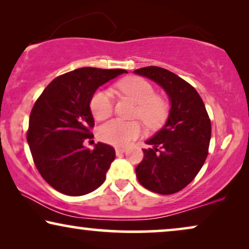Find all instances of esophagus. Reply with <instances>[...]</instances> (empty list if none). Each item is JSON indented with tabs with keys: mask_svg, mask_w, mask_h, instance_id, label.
I'll return each instance as SVG.
<instances>
[{
	"mask_svg": "<svg viewBox=\"0 0 249 249\" xmlns=\"http://www.w3.org/2000/svg\"><path fill=\"white\" fill-rule=\"evenodd\" d=\"M125 152V148L124 147H117L115 148V153H117V155H120L122 153Z\"/></svg>",
	"mask_w": 249,
	"mask_h": 249,
	"instance_id": "1",
	"label": "esophagus"
}]
</instances>
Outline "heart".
Returning a JSON list of instances; mask_svg holds the SVG:
<instances>
[{"mask_svg":"<svg viewBox=\"0 0 249 249\" xmlns=\"http://www.w3.org/2000/svg\"><path fill=\"white\" fill-rule=\"evenodd\" d=\"M117 88L138 104L137 115L149 128H158L168 117L169 105L164 98L156 96L155 89L147 80L139 77H128L119 81ZM94 118L104 120L113 112V96L107 89L97 90L90 101ZM142 132L138 121H124L113 119L101 125L98 136L102 141L115 146H125Z\"/></svg>","mask_w":249,"mask_h":249,"instance_id":"b5f03b06","label":"heart"}]
</instances>
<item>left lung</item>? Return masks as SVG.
Instances as JSON below:
<instances>
[{"instance_id":"1","label":"left lung","mask_w":249,"mask_h":249,"mask_svg":"<svg viewBox=\"0 0 249 249\" xmlns=\"http://www.w3.org/2000/svg\"><path fill=\"white\" fill-rule=\"evenodd\" d=\"M134 72L160 85L171 104L164 125L146 141L153 148L142 149L144 159L136 168V176L151 192L178 193L193 181L209 154V114L195 88L176 73L160 67Z\"/></svg>"}]
</instances>
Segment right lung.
Returning <instances> with one entry per match:
<instances>
[{
	"label": "right lung",
	"mask_w": 249,
	"mask_h": 249,
	"mask_svg": "<svg viewBox=\"0 0 249 249\" xmlns=\"http://www.w3.org/2000/svg\"><path fill=\"white\" fill-rule=\"evenodd\" d=\"M121 73L127 71L79 68L51 81L34 105L27 142L40 176L57 192L86 195L107 178L114 148L97 142L89 149L84 142L93 137L91 97L98 87Z\"/></svg>",
	"instance_id": "1"
}]
</instances>
